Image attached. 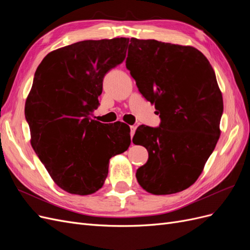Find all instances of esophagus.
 Instances as JSON below:
<instances>
[{
	"label": "esophagus",
	"instance_id": "34e87169",
	"mask_svg": "<svg viewBox=\"0 0 250 250\" xmlns=\"http://www.w3.org/2000/svg\"><path fill=\"white\" fill-rule=\"evenodd\" d=\"M135 130H137V126H134V125L130 126V134H131V138H132L133 135H134V133H135Z\"/></svg>",
	"mask_w": 250,
	"mask_h": 250
}]
</instances>
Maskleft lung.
Segmentation results:
<instances>
[{
  "instance_id": "8db88e82",
  "label": "left lung",
  "mask_w": 250,
  "mask_h": 250,
  "mask_svg": "<svg viewBox=\"0 0 250 250\" xmlns=\"http://www.w3.org/2000/svg\"><path fill=\"white\" fill-rule=\"evenodd\" d=\"M126 67L161 118L158 127L135 131L132 142L149 154L135 176L151 194L184 191L199 177L220 135L223 100L213 67L193 47L133 37Z\"/></svg>"
}]
</instances>
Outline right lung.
<instances>
[{
  "instance_id": "obj_1",
  "label": "right lung",
  "mask_w": 250,
  "mask_h": 250,
  "mask_svg": "<svg viewBox=\"0 0 250 250\" xmlns=\"http://www.w3.org/2000/svg\"><path fill=\"white\" fill-rule=\"evenodd\" d=\"M129 40L83 41L53 51L34 74L25 117L31 145L52 179L71 194L102 188L109 160L130 145V128L93 120L103 78L123 62Z\"/></svg>"
}]
</instances>
